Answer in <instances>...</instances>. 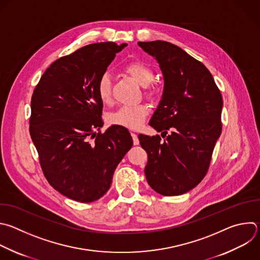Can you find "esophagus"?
<instances>
[{
    "mask_svg": "<svg viewBox=\"0 0 260 260\" xmlns=\"http://www.w3.org/2000/svg\"><path fill=\"white\" fill-rule=\"evenodd\" d=\"M132 137H133V141H134V145H139L140 144V141H139V138H138V135L135 134V133H131Z\"/></svg>",
    "mask_w": 260,
    "mask_h": 260,
    "instance_id": "1",
    "label": "esophagus"
}]
</instances>
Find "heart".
<instances>
[{"label":"heart","instance_id":"obj_1","mask_svg":"<svg viewBox=\"0 0 260 260\" xmlns=\"http://www.w3.org/2000/svg\"><path fill=\"white\" fill-rule=\"evenodd\" d=\"M124 71L129 74L137 82L145 86L147 94L155 95L156 90L150 83L155 78L154 70L147 64L139 61H134L125 65ZM97 95L102 103H111V77L108 73H103L97 82ZM149 107L146 104H138L134 106H122L114 112H111L107 120L112 125H120L129 129L140 128L148 114Z\"/></svg>","mask_w":260,"mask_h":260}]
</instances>
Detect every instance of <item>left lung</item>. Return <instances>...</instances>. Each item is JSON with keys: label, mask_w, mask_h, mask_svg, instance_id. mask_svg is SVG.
Returning <instances> with one entry per match:
<instances>
[{"label": "left lung", "mask_w": 260, "mask_h": 260, "mask_svg": "<svg viewBox=\"0 0 260 260\" xmlns=\"http://www.w3.org/2000/svg\"><path fill=\"white\" fill-rule=\"evenodd\" d=\"M138 45L159 63L164 78L150 125L159 135H139L148 154L145 176L163 196L182 195L206 176L221 134L222 97L210 71L180 47L164 41Z\"/></svg>", "instance_id": "1"}]
</instances>
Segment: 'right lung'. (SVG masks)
I'll list each match as a JSON object with an SVG mask.
<instances>
[{
	"label": "right lung",
	"mask_w": 260,
	"mask_h": 260,
	"mask_svg": "<svg viewBox=\"0 0 260 260\" xmlns=\"http://www.w3.org/2000/svg\"><path fill=\"white\" fill-rule=\"evenodd\" d=\"M126 44L84 46L53 62L31 97L29 134L49 184L72 200L89 203L110 188L114 170L133 146L128 131L104 134L97 82Z\"/></svg>",
	"instance_id": "add662e5"
}]
</instances>
